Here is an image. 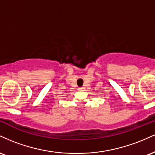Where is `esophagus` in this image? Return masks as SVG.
<instances>
[{
	"label": "esophagus",
	"mask_w": 155,
	"mask_h": 155,
	"mask_svg": "<svg viewBox=\"0 0 155 155\" xmlns=\"http://www.w3.org/2000/svg\"><path fill=\"white\" fill-rule=\"evenodd\" d=\"M79 90H84V87H79Z\"/></svg>",
	"instance_id": "obj_1"
}]
</instances>
